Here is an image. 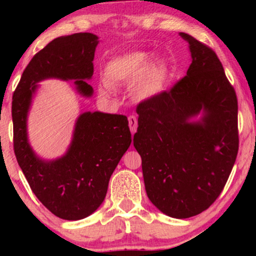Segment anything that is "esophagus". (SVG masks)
<instances>
[{"instance_id":"1","label":"esophagus","mask_w":256,"mask_h":256,"mask_svg":"<svg viewBox=\"0 0 256 256\" xmlns=\"http://www.w3.org/2000/svg\"><path fill=\"white\" fill-rule=\"evenodd\" d=\"M128 121H129V128H130V132L132 134H134L138 130V118H136L135 115H130V116L128 118Z\"/></svg>"}]
</instances>
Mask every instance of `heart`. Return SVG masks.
Here are the masks:
<instances>
[{"label":"heart","mask_w":256,"mask_h":256,"mask_svg":"<svg viewBox=\"0 0 256 256\" xmlns=\"http://www.w3.org/2000/svg\"><path fill=\"white\" fill-rule=\"evenodd\" d=\"M148 52H132L114 58L104 68V79L100 92L104 96L113 93V86L132 82V96L138 101L152 99L162 92L169 76V66L164 60L150 62Z\"/></svg>","instance_id":"b5f03b06"}]
</instances>
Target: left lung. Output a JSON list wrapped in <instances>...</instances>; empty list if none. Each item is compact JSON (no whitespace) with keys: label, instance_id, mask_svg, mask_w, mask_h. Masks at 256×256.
Wrapping results in <instances>:
<instances>
[{"label":"left lung","instance_id":"left-lung-1","mask_svg":"<svg viewBox=\"0 0 256 256\" xmlns=\"http://www.w3.org/2000/svg\"><path fill=\"white\" fill-rule=\"evenodd\" d=\"M186 76L136 107L134 146L148 198L177 219L208 210L222 194L239 150L238 99L216 52L190 34ZM200 111L199 122H190Z\"/></svg>","mask_w":256,"mask_h":256}]
</instances>
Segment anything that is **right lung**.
Wrapping results in <instances>:
<instances>
[{"mask_svg": "<svg viewBox=\"0 0 256 256\" xmlns=\"http://www.w3.org/2000/svg\"><path fill=\"white\" fill-rule=\"evenodd\" d=\"M96 34L58 37L34 56L12 96L14 150L28 183L42 204L65 220L92 214L102 204L113 171L132 143L127 116L86 112L78 118L70 148L60 158L44 160L28 142L26 118L37 82L76 80L82 96H92Z\"/></svg>", "mask_w": 256, "mask_h": 256, "instance_id": "obj_1", "label": "right lung"}]
</instances>
